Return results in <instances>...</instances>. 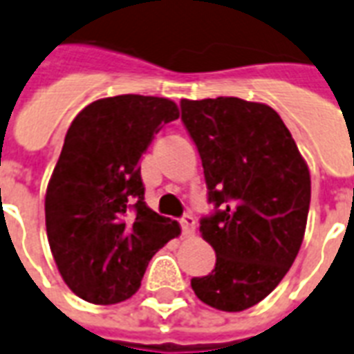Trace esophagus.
<instances>
[{
    "mask_svg": "<svg viewBox=\"0 0 354 354\" xmlns=\"http://www.w3.org/2000/svg\"><path fill=\"white\" fill-rule=\"evenodd\" d=\"M180 227H183V234L185 236H192L196 231V220L190 214H186L180 218Z\"/></svg>",
    "mask_w": 354,
    "mask_h": 354,
    "instance_id": "obj_1",
    "label": "esophagus"
}]
</instances>
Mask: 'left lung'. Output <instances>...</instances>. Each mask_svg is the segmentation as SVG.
I'll list each match as a JSON object with an SVG mask.
<instances>
[{"mask_svg": "<svg viewBox=\"0 0 354 354\" xmlns=\"http://www.w3.org/2000/svg\"><path fill=\"white\" fill-rule=\"evenodd\" d=\"M214 214L199 231L216 251L212 273L192 279L203 303L251 308L277 288L299 253L310 207V171L271 106L240 97L183 100Z\"/></svg>", "mask_w": 354, "mask_h": 354, "instance_id": "obj_1", "label": "left lung"}]
</instances>
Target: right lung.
<instances>
[{
    "label": "right lung",
    "mask_w": 354,
    "mask_h": 354,
    "mask_svg": "<svg viewBox=\"0 0 354 354\" xmlns=\"http://www.w3.org/2000/svg\"><path fill=\"white\" fill-rule=\"evenodd\" d=\"M179 118L171 100L125 94L84 106L66 133L46 190V231L68 288L116 305L140 288L149 260L180 234L144 201L140 158Z\"/></svg>",
    "instance_id": "right-lung-1"
}]
</instances>
